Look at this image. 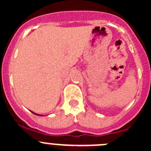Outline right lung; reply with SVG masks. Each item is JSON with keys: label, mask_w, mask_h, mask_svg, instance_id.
Masks as SVG:
<instances>
[{"label": "right lung", "mask_w": 151, "mask_h": 151, "mask_svg": "<svg viewBox=\"0 0 151 151\" xmlns=\"http://www.w3.org/2000/svg\"><path fill=\"white\" fill-rule=\"evenodd\" d=\"M31 112H32V113H33V114H35V115H40V116H43V115H39V114H36V113H35V112H32V111H31Z\"/></svg>", "instance_id": "1"}]
</instances>
